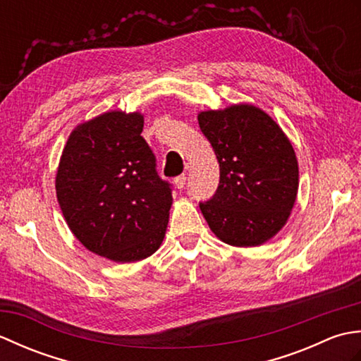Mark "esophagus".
<instances>
[{
	"label": "esophagus",
	"mask_w": 361,
	"mask_h": 361,
	"mask_svg": "<svg viewBox=\"0 0 361 361\" xmlns=\"http://www.w3.org/2000/svg\"><path fill=\"white\" fill-rule=\"evenodd\" d=\"M173 183H175L176 188L183 189V188H185V185H186V175L183 173V175H180V176H176V178L173 180Z\"/></svg>",
	"instance_id": "1"
}]
</instances>
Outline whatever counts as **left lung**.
Returning a JSON list of instances; mask_svg holds the SVG:
<instances>
[{"mask_svg":"<svg viewBox=\"0 0 361 361\" xmlns=\"http://www.w3.org/2000/svg\"><path fill=\"white\" fill-rule=\"evenodd\" d=\"M220 166L216 195L200 203L211 231L231 247H259L278 234L293 209L299 169L276 121L252 104L198 113Z\"/></svg>","mask_w":361,"mask_h":361,"instance_id":"obj_1","label":"left lung"}]
</instances>
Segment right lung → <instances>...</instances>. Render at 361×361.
I'll list each match as a JSON object with an SVG mask.
<instances>
[{
    "label": "right lung",
    "instance_id": "add662e5",
    "mask_svg": "<svg viewBox=\"0 0 361 361\" xmlns=\"http://www.w3.org/2000/svg\"><path fill=\"white\" fill-rule=\"evenodd\" d=\"M144 114L111 110L82 122L68 137L56 194L68 228L83 247L136 262L164 240L172 192L141 136Z\"/></svg>",
    "mask_w": 361,
    "mask_h": 361
}]
</instances>
